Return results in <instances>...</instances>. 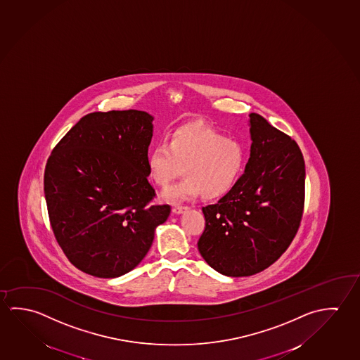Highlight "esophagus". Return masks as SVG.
Instances as JSON below:
<instances>
[{"label":"esophagus","mask_w":360,"mask_h":360,"mask_svg":"<svg viewBox=\"0 0 360 360\" xmlns=\"http://www.w3.org/2000/svg\"><path fill=\"white\" fill-rule=\"evenodd\" d=\"M173 213H176V214H181V213L186 212V211H188V207L187 206H174L173 207Z\"/></svg>","instance_id":"esophagus-1"}]
</instances>
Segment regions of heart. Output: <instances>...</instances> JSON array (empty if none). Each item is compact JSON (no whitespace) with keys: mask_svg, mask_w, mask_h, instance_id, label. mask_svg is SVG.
I'll return each instance as SVG.
<instances>
[{"mask_svg":"<svg viewBox=\"0 0 360 360\" xmlns=\"http://www.w3.org/2000/svg\"><path fill=\"white\" fill-rule=\"evenodd\" d=\"M245 149L241 143L203 124H184L169 134L167 143L149 150V177L165 187L181 172L186 177L162 192L169 202L202 195L214 200L230 192L241 176Z\"/></svg>","mask_w":360,"mask_h":360,"instance_id":"obj_1","label":"heart"}]
</instances>
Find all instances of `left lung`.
Wrapping results in <instances>:
<instances>
[{
    "instance_id": "obj_1",
    "label": "left lung",
    "mask_w": 360,
    "mask_h": 360,
    "mask_svg": "<svg viewBox=\"0 0 360 360\" xmlns=\"http://www.w3.org/2000/svg\"><path fill=\"white\" fill-rule=\"evenodd\" d=\"M245 173L216 205L203 207L198 251L226 276H251L272 265L300 226L305 162L297 143L256 112Z\"/></svg>"
}]
</instances>
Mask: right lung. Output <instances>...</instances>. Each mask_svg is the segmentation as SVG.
<instances>
[{
    "mask_svg": "<svg viewBox=\"0 0 360 360\" xmlns=\"http://www.w3.org/2000/svg\"><path fill=\"white\" fill-rule=\"evenodd\" d=\"M152 122L133 109L90 112L49 157L44 191L53 235L71 264L91 276L131 271L171 213L168 205H150Z\"/></svg>",
    "mask_w": 360,
    "mask_h": 360,
    "instance_id": "obj_1",
    "label": "right lung"
}]
</instances>
